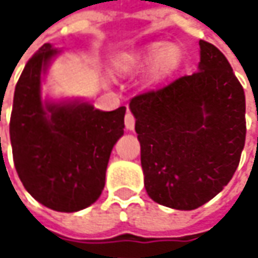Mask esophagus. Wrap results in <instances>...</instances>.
<instances>
[{
    "instance_id": "esophagus-1",
    "label": "esophagus",
    "mask_w": 258,
    "mask_h": 258,
    "mask_svg": "<svg viewBox=\"0 0 258 258\" xmlns=\"http://www.w3.org/2000/svg\"><path fill=\"white\" fill-rule=\"evenodd\" d=\"M124 121H125V127H127V130L134 128V125H136V118H134V115H133L131 112H127Z\"/></svg>"
}]
</instances>
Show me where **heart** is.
Segmentation results:
<instances>
[{"mask_svg": "<svg viewBox=\"0 0 258 258\" xmlns=\"http://www.w3.org/2000/svg\"><path fill=\"white\" fill-rule=\"evenodd\" d=\"M180 62V52L176 46H164L157 43L149 46L143 53L134 59L136 67H152V78L161 79L178 69Z\"/></svg>", "mask_w": 258, "mask_h": 258, "instance_id": "heart-1", "label": "heart"}]
</instances>
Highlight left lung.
<instances>
[{"label": "left lung", "mask_w": 258, "mask_h": 258, "mask_svg": "<svg viewBox=\"0 0 258 258\" xmlns=\"http://www.w3.org/2000/svg\"><path fill=\"white\" fill-rule=\"evenodd\" d=\"M199 72L130 101L149 197L191 211L233 178L245 145V92L223 52L200 40Z\"/></svg>", "instance_id": "1"}]
</instances>
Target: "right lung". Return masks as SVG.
Listing matches in <instances>:
<instances>
[{
    "label": "right lung",
    "mask_w": 258,
    "mask_h": 258,
    "mask_svg": "<svg viewBox=\"0 0 258 258\" xmlns=\"http://www.w3.org/2000/svg\"><path fill=\"white\" fill-rule=\"evenodd\" d=\"M58 50L43 44L16 83L10 140L16 172L26 191L58 212H76L101 194L125 107L101 112L91 104H46L40 75ZM1 113V110H0Z\"/></svg>",
    "instance_id": "right-lung-1"
}]
</instances>
